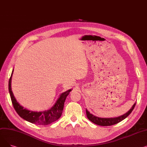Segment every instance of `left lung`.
I'll return each instance as SVG.
<instances>
[{"instance_id": "1", "label": "left lung", "mask_w": 147, "mask_h": 147, "mask_svg": "<svg viewBox=\"0 0 147 147\" xmlns=\"http://www.w3.org/2000/svg\"><path fill=\"white\" fill-rule=\"evenodd\" d=\"M136 105V102L134 104L132 107L131 108L130 110L127 111L126 114L124 115H122L120 117H115V118H100L98 117H96L93 114H90L86 109V115L88 119L90 120L92 122H93L96 125H99V126H111L117 124V123L120 122L123 120H124L126 119L128 115L132 113L133 110L134 109L135 106Z\"/></svg>"}]
</instances>
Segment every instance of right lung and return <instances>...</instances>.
Returning a JSON list of instances; mask_svg holds the SVG:
<instances>
[{"label":"right lung","mask_w":147,"mask_h":147,"mask_svg":"<svg viewBox=\"0 0 147 147\" xmlns=\"http://www.w3.org/2000/svg\"><path fill=\"white\" fill-rule=\"evenodd\" d=\"M13 71V70L12 72L11 78L9 80V92L14 109L20 116L32 123L43 126L48 125L58 120L63 113L65 99L69 92L71 91V89H69L62 94L57 100V102L50 110L42 112L29 111L20 105L13 96L11 89V78Z\"/></svg>","instance_id":"right-lung-1"}]
</instances>
